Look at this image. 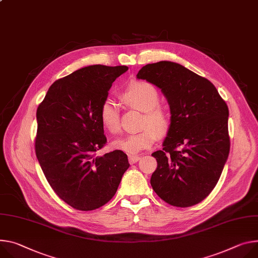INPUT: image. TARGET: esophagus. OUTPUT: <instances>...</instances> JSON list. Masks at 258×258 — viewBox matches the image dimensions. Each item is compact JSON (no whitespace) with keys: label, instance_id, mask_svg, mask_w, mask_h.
I'll use <instances>...</instances> for the list:
<instances>
[{"label":"esophagus","instance_id":"1","mask_svg":"<svg viewBox=\"0 0 258 258\" xmlns=\"http://www.w3.org/2000/svg\"><path fill=\"white\" fill-rule=\"evenodd\" d=\"M140 158L141 157H140L139 155H128V160L131 163H136L137 161L140 160Z\"/></svg>","mask_w":258,"mask_h":258}]
</instances>
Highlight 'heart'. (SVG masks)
Here are the masks:
<instances>
[{
  "label": "heart",
  "instance_id": "1",
  "mask_svg": "<svg viewBox=\"0 0 258 258\" xmlns=\"http://www.w3.org/2000/svg\"><path fill=\"white\" fill-rule=\"evenodd\" d=\"M121 101L139 111L143 112L138 132L116 140L113 146L127 153H138L150 148L158 135H165L171 125V118L167 109L159 106V93L150 83L134 81L120 93ZM100 119L103 126L111 134L120 131V113L117 105L110 99L105 100L100 108Z\"/></svg>",
  "mask_w": 258,
  "mask_h": 258
}]
</instances>
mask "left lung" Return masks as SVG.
Here are the masks:
<instances>
[{"instance_id": "left-lung-1", "label": "left lung", "mask_w": 258, "mask_h": 258, "mask_svg": "<svg viewBox=\"0 0 258 258\" xmlns=\"http://www.w3.org/2000/svg\"><path fill=\"white\" fill-rule=\"evenodd\" d=\"M168 100L171 125L150 183L166 203L186 208L201 203L216 186L229 153L228 108L208 79L173 61L144 66L137 74Z\"/></svg>"}]
</instances>
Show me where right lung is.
Listing matches in <instances>:
<instances>
[{"label":"right lung","mask_w":258,"mask_h":258,"mask_svg":"<svg viewBox=\"0 0 258 258\" xmlns=\"http://www.w3.org/2000/svg\"><path fill=\"white\" fill-rule=\"evenodd\" d=\"M126 66L93 64L53 82L37 109L35 150L54 192L76 210L91 211L116 194L130 163L114 150L97 151L107 142L100 108Z\"/></svg>","instance_id":"1"}]
</instances>
